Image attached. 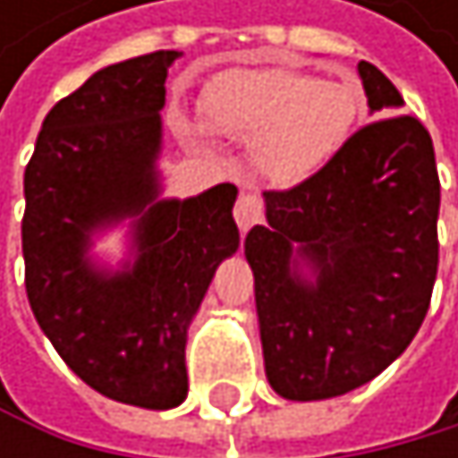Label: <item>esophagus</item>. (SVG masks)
I'll list each match as a JSON object with an SVG mask.
<instances>
[{
	"label": "esophagus",
	"mask_w": 458,
	"mask_h": 458,
	"mask_svg": "<svg viewBox=\"0 0 458 458\" xmlns=\"http://www.w3.org/2000/svg\"><path fill=\"white\" fill-rule=\"evenodd\" d=\"M233 216H236V225L242 231H250L252 225H258L263 219V200L255 191H242L239 200H236V208H233Z\"/></svg>",
	"instance_id": "obj_1"
}]
</instances>
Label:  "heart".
Instances as JSON below:
<instances>
[{
  "mask_svg": "<svg viewBox=\"0 0 458 458\" xmlns=\"http://www.w3.org/2000/svg\"><path fill=\"white\" fill-rule=\"evenodd\" d=\"M203 109L216 134L255 142V165L272 183L293 186L321 173L346 148L365 112V96L352 79L239 68L214 79Z\"/></svg>",
  "mask_w": 458,
  "mask_h": 458,
  "instance_id": "1",
  "label": "heart"
}]
</instances>
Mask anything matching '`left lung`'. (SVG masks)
Returning a JSON list of instances; mask_svg holds the SVG:
<instances>
[{
	"label": "left lung",
	"mask_w": 458,
	"mask_h": 458,
	"mask_svg": "<svg viewBox=\"0 0 458 458\" xmlns=\"http://www.w3.org/2000/svg\"><path fill=\"white\" fill-rule=\"evenodd\" d=\"M360 76L377 117L321 173L269 189L267 225L244 239L267 377L291 401L344 395L412 344L437 277L439 175L431 134L371 63ZM297 255L293 256V252ZM311 263L317 280L295 272Z\"/></svg>",
	"instance_id": "left-lung-1"
}]
</instances>
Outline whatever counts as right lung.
<instances>
[{
	"instance_id": "right-lung-1",
	"label": "right lung",
	"mask_w": 458,
	"mask_h": 458,
	"mask_svg": "<svg viewBox=\"0 0 458 458\" xmlns=\"http://www.w3.org/2000/svg\"><path fill=\"white\" fill-rule=\"evenodd\" d=\"M178 57L153 51L93 73L51 106L24 170V285L40 329L84 385L145 410L186 398V327L239 247L233 183L156 200L159 109ZM134 213L138 263L96 273L89 233Z\"/></svg>"
}]
</instances>
